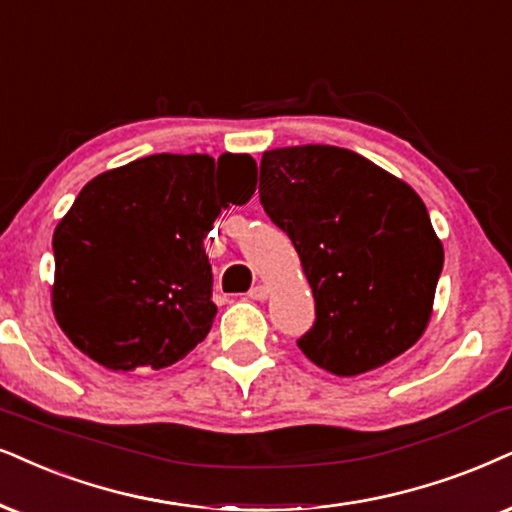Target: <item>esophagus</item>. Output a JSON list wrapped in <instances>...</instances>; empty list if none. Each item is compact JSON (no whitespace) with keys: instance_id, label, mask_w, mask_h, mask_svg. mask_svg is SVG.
<instances>
[{"instance_id":"esophagus-1","label":"esophagus","mask_w":512,"mask_h":512,"mask_svg":"<svg viewBox=\"0 0 512 512\" xmlns=\"http://www.w3.org/2000/svg\"><path fill=\"white\" fill-rule=\"evenodd\" d=\"M267 295H269V290L264 288V286H255V288H250V293H248V297L250 300H267Z\"/></svg>"}]
</instances>
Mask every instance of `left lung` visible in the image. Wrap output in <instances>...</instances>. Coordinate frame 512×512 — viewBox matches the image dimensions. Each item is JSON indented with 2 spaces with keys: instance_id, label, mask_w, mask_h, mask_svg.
<instances>
[{
  "instance_id": "1",
  "label": "left lung",
  "mask_w": 512,
  "mask_h": 512,
  "mask_svg": "<svg viewBox=\"0 0 512 512\" xmlns=\"http://www.w3.org/2000/svg\"><path fill=\"white\" fill-rule=\"evenodd\" d=\"M260 203L312 286L316 319L297 340L304 357L359 375L423 335L444 250L409 184L347 148H276L262 155Z\"/></svg>"
}]
</instances>
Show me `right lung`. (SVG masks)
<instances>
[{"label":"right lung","mask_w":512,"mask_h":512,"mask_svg":"<svg viewBox=\"0 0 512 512\" xmlns=\"http://www.w3.org/2000/svg\"><path fill=\"white\" fill-rule=\"evenodd\" d=\"M255 172L250 155L158 153L89 181L51 241L70 342L111 371L172 366L203 342L217 314L203 241Z\"/></svg>","instance_id":"obj_1"}]
</instances>
